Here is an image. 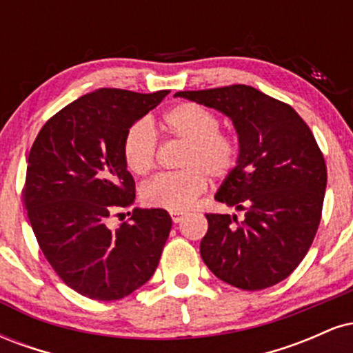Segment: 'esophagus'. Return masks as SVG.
Masks as SVG:
<instances>
[{"label": "esophagus", "mask_w": 353, "mask_h": 353, "mask_svg": "<svg viewBox=\"0 0 353 353\" xmlns=\"http://www.w3.org/2000/svg\"><path fill=\"white\" fill-rule=\"evenodd\" d=\"M184 216H185L184 212H176V210H174V212H171V217H172L174 224H179L182 219H184Z\"/></svg>", "instance_id": "1"}]
</instances>
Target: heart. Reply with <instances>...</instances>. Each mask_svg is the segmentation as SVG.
<instances>
[{"instance_id":"obj_1","label":"heart","mask_w":353,"mask_h":353,"mask_svg":"<svg viewBox=\"0 0 353 353\" xmlns=\"http://www.w3.org/2000/svg\"><path fill=\"white\" fill-rule=\"evenodd\" d=\"M164 129L174 139L185 143L177 172H164L141 188V199L151 208L189 209L208 189V174L214 179L225 177L237 165L239 143L229 132L221 131L216 112L196 103H181L165 112ZM157 156V136L151 123L136 121L125 131L123 157L136 176H145L154 168Z\"/></svg>"}]
</instances>
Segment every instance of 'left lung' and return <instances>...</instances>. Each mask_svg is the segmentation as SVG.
<instances>
[{"mask_svg": "<svg viewBox=\"0 0 353 353\" xmlns=\"http://www.w3.org/2000/svg\"><path fill=\"white\" fill-rule=\"evenodd\" d=\"M176 96L221 111L239 137L237 165L216 201L245 210V219L205 214L209 229L201 241L202 261L237 289L275 285L309 252L322 217L327 168L317 141L289 104L252 86L232 84Z\"/></svg>", "mask_w": 353, "mask_h": 353, "instance_id": "1", "label": "left lung"}]
</instances>
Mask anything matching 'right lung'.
I'll list each match as a JSON object with an SVG mask.
<instances>
[{"mask_svg":"<svg viewBox=\"0 0 353 353\" xmlns=\"http://www.w3.org/2000/svg\"><path fill=\"white\" fill-rule=\"evenodd\" d=\"M101 88L61 109L43 125L28 156L24 208L59 279L94 301H117L152 277L172 219L164 209H134L109 228V217L136 199L123 157L125 131L163 101Z\"/></svg>","mask_w":353,"mask_h":353,"instance_id":"right-lung-1","label":"right lung"}]
</instances>
